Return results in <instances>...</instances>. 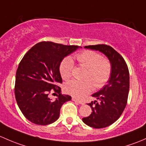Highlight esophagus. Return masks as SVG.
<instances>
[{
    "instance_id": "34e87169",
    "label": "esophagus",
    "mask_w": 146,
    "mask_h": 146,
    "mask_svg": "<svg viewBox=\"0 0 146 146\" xmlns=\"http://www.w3.org/2000/svg\"><path fill=\"white\" fill-rule=\"evenodd\" d=\"M72 100H73V101H74V102H76V103H79V104H84V103L82 101H81V100H77V99H76L75 98H72Z\"/></svg>"
}]
</instances>
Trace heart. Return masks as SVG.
Returning a JSON list of instances; mask_svg holds the SVG:
<instances>
[{
	"instance_id": "b5f03b06",
	"label": "heart",
	"mask_w": 146,
	"mask_h": 146,
	"mask_svg": "<svg viewBox=\"0 0 146 146\" xmlns=\"http://www.w3.org/2000/svg\"><path fill=\"white\" fill-rule=\"evenodd\" d=\"M80 65L87 69L85 80H72L66 84V93L76 98H82L93 90L102 88L109 80L112 72V64L106 58L95 51L87 50L80 52L75 57ZM74 64L70 58L63 60L60 64L59 70L63 79L67 80L72 76Z\"/></svg>"
}]
</instances>
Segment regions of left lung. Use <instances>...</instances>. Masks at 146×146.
<instances>
[{"label": "left lung", "mask_w": 146, "mask_h": 146, "mask_svg": "<svg viewBox=\"0 0 146 146\" xmlns=\"http://www.w3.org/2000/svg\"><path fill=\"white\" fill-rule=\"evenodd\" d=\"M99 50L108 58L112 64V72L108 84L92 96L98 100L88 103L92 112L83 121L89 127L101 129L117 121L124 110L129 91V72L123 57L113 48L106 44L84 46Z\"/></svg>", "instance_id": "1"}]
</instances>
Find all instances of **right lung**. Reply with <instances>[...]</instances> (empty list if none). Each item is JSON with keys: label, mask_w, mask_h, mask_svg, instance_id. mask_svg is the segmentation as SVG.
Returning <instances> with one entry per match:
<instances>
[{"label": "right lung", "mask_w": 146, "mask_h": 146, "mask_svg": "<svg viewBox=\"0 0 146 146\" xmlns=\"http://www.w3.org/2000/svg\"><path fill=\"white\" fill-rule=\"evenodd\" d=\"M79 48L42 41L24 55L16 72L15 95L21 112L29 121L48 125L59 118L61 107L72 99L70 96L62 95L58 86L62 82L60 64L64 57ZM52 92L58 94L54 101L48 96Z\"/></svg>", "instance_id": "1"}]
</instances>
